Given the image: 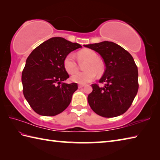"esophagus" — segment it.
<instances>
[{
	"label": "esophagus",
	"mask_w": 160,
	"mask_h": 160,
	"mask_svg": "<svg viewBox=\"0 0 160 160\" xmlns=\"http://www.w3.org/2000/svg\"><path fill=\"white\" fill-rule=\"evenodd\" d=\"M84 86V85H83V84H79L78 85V87H79V88H83Z\"/></svg>",
	"instance_id": "34e87169"
}]
</instances>
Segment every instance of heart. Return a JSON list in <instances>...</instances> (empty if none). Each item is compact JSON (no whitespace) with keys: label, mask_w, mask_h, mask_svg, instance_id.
I'll return each instance as SVG.
<instances>
[{"label":"heart","mask_w":160,"mask_h":160,"mask_svg":"<svg viewBox=\"0 0 160 160\" xmlns=\"http://www.w3.org/2000/svg\"><path fill=\"white\" fill-rule=\"evenodd\" d=\"M77 58L80 62H86L83 68V72H77L71 77L73 82L80 84H86L93 81L96 77L101 75L105 71V65L101 59H98L97 53L91 49H83L77 52ZM63 68L69 74L75 72L78 70V65L72 53L67 55L63 62Z\"/></svg>","instance_id":"obj_1"}]
</instances>
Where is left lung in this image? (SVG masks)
<instances>
[{
	"instance_id": "1",
	"label": "left lung",
	"mask_w": 160,
	"mask_h": 160,
	"mask_svg": "<svg viewBox=\"0 0 160 160\" xmlns=\"http://www.w3.org/2000/svg\"><path fill=\"white\" fill-rule=\"evenodd\" d=\"M98 52L105 66L99 83L92 85L93 90L88 95L90 108L98 115L113 118L123 114L132 104L138 93V71L133 57L120 46L112 42L84 45Z\"/></svg>"
}]
</instances>
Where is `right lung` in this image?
<instances>
[{"instance_id":"1","label":"right lung","mask_w":160,"mask_h":160,"mask_svg":"<svg viewBox=\"0 0 160 160\" xmlns=\"http://www.w3.org/2000/svg\"><path fill=\"white\" fill-rule=\"evenodd\" d=\"M81 47L63 38H52L28 57L22 72V92L35 112L53 116L68 108L78 86L76 83H63L69 77L63 62L71 51Z\"/></svg>"}]
</instances>
